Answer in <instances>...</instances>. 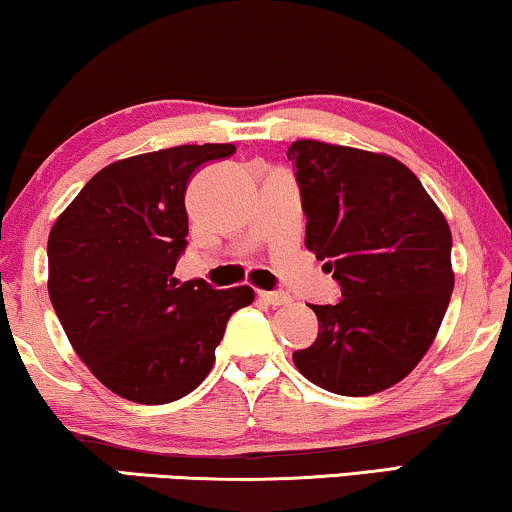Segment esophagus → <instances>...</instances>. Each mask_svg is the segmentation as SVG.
Listing matches in <instances>:
<instances>
[{
	"label": "esophagus",
	"instance_id": "obj_1",
	"mask_svg": "<svg viewBox=\"0 0 512 512\" xmlns=\"http://www.w3.org/2000/svg\"><path fill=\"white\" fill-rule=\"evenodd\" d=\"M258 296H261V300H265V303L272 305V307L289 305L291 300H293L289 293H284V291H261V293H258Z\"/></svg>",
	"mask_w": 512,
	"mask_h": 512
}]
</instances>
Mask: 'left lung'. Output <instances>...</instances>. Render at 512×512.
Masks as SVG:
<instances>
[{
	"label": "left lung",
	"mask_w": 512,
	"mask_h": 512,
	"mask_svg": "<svg viewBox=\"0 0 512 512\" xmlns=\"http://www.w3.org/2000/svg\"><path fill=\"white\" fill-rule=\"evenodd\" d=\"M286 156L303 195L305 247L342 289L338 305H312L319 335L293 363L340 396L394 387L429 352L450 305V226L387 153L298 139Z\"/></svg>",
	"instance_id": "8db88e82"
}]
</instances>
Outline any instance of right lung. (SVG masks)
Here are the masks:
<instances>
[{
    "instance_id": "1",
    "label": "right lung",
    "mask_w": 512,
    "mask_h": 512,
    "mask_svg": "<svg viewBox=\"0 0 512 512\" xmlns=\"http://www.w3.org/2000/svg\"><path fill=\"white\" fill-rule=\"evenodd\" d=\"M233 144H184L116 160L95 174L48 235V296L74 352L114 394L163 405L214 366L230 314L251 286L172 277L186 247L184 193Z\"/></svg>"
}]
</instances>
